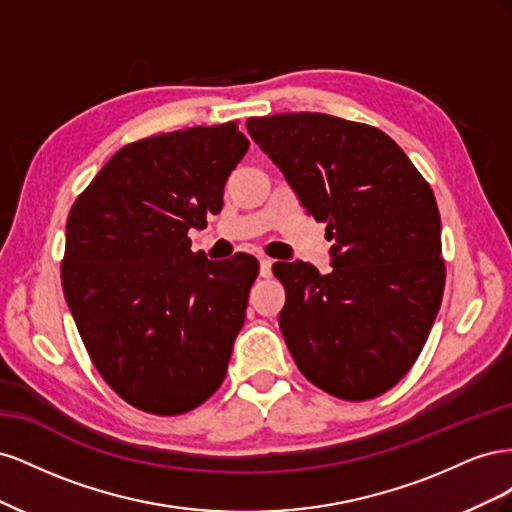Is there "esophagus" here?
Instances as JSON below:
<instances>
[{
  "label": "esophagus",
  "mask_w": 512,
  "mask_h": 512,
  "mask_svg": "<svg viewBox=\"0 0 512 512\" xmlns=\"http://www.w3.org/2000/svg\"><path fill=\"white\" fill-rule=\"evenodd\" d=\"M271 267H273V260L267 258V256H262L260 258V275L262 277H271Z\"/></svg>",
  "instance_id": "esophagus-1"
}]
</instances>
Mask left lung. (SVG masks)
Listing matches in <instances>:
<instances>
[{
    "label": "left lung",
    "mask_w": 512,
    "mask_h": 512,
    "mask_svg": "<svg viewBox=\"0 0 512 512\" xmlns=\"http://www.w3.org/2000/svg\"><path fill=\"white\" fill-rule=\"evenodd\" d=\"M247 132L333 241V271L275 262L280 329L301 374L333 397L374 399L421 354L442 303L440 211L429 183L374 126L324 113L250 117Z\"/></svg>",
    "instance_id": "obj_1"
}]
</instances>
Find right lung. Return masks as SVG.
<instances>
[{"mask_svg": "<svg viewBox=\"0 0 512 512\" xmlns=\"http://www.w3.org/2000/svg\"><path fill=\"white\" fill-rule=\"evenodd\" d=\"M250 141L237 121L121 147L74 200L61 286L106 384L130 406L175 416L226 376L258 260L192 252L190 228L222 209Z\"/></svg>", "mask_w": 512, "mask_h": 512, "instance_id": "add662e5", "label": "right lung"}]
</instances>
